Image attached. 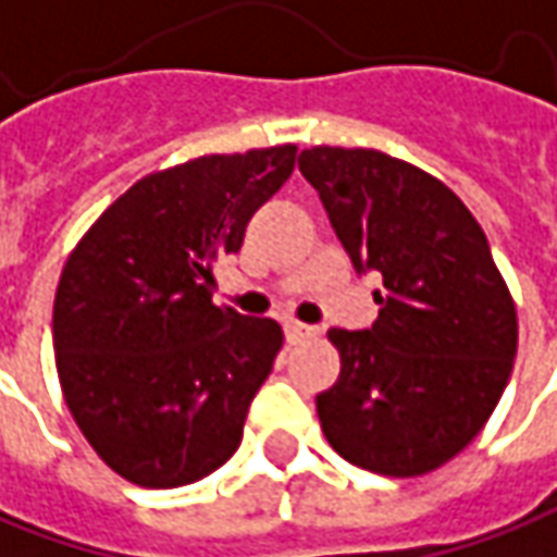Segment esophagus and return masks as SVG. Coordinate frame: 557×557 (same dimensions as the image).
I'll list each match as a JSON object with an SVG mask.
<instances>
[{"label":"esophagus","mask_w":557,"mask_h":557,"mask_svg":"<svg viewBox=\"0 0 557 557\" xmlns=\"http://www.w3.org/2000/svg\"><path fill=\"white\" fill-rule=\"evenodd\" d=\"M283 332H286V342L289 344H298V342H305V338H313V335H317V329L305 326V323H295V320H289V323L283 326Z\"/></svg>","instance_id":"34e87169"}]
</instances>
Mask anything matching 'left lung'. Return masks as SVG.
Instances as JSON below:
<instances>
[{"label":"left lung","instance_id":"obj_1","mask_svg":"<svg viewBox=\"0 0 557 557\" xmlns=\"http://www.w3.org/2000/svg\"><path fill=\"white\" fill-rule=\"evenodd\" d=\"M298 170L354 268L384 280L372 326L329 329L342 374L317 396L323 433L354 467L423 475L463 451L500 403L516 301L482 225L436 176L338 146L305 149Z\"/></svg>","mask_w":557,"mask_h":557}]
</instances>
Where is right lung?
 <instances>
[{
    "label": "right lung",
    "mask_w": 557,
    "mask_h": 557,
    "mask_svg": "<svg viewBox=\"0 0 557 557\" xmlns=\"http://www.w3.org/2000/svg\"><path fill=\"white\" fill-rule=\"evenodd\" d=\"M295 146L203 154L143 176L72 249L54 298L60 387L90 448L139 487H180L237 451L283 329L215 308L210 283Z\"/></svg>",
    "instance_id": "obj_1"
}]
</instances>
